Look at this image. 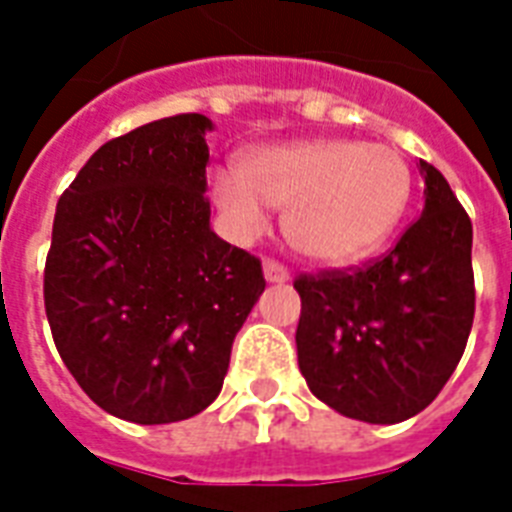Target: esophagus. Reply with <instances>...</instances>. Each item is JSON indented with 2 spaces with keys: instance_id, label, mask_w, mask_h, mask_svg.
<instances>
[{
  "instance_id": "1",
  "label": "esophagus",
  "mask_w": 512,
  "mask_h": 512,
  "mask_svg": "<svg viewBox=\"0 0 512 512\" xmlns=\"http://www.w3.org/2000/svg\"><path fill=\"white\" fill-rule=\"evenodd\" d=\"M263 276L268 284H284V281H289V271L281 263H276V260H265Z\"/></svg>"
}]
</instances>
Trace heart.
<instances>
[{
  "label": "heart",
  "mask_w": 512,
  "mask_h": 512,
  "mask_svg": "<svg viewBox=\"0 0 512 512\" xmlns=\"http://www.w3.org/2000/svg\"><path fill=\"white\" fill-rule=\"evenodd\" d=\"M209 196L236 239H255L268 207L284 209V233L321 265L364 260L396 231L412 199V167L385 143L319 138L252 148L239 175H209Z\"/></svg>",
  "instance_id": "obj_1"
}]
</instances>
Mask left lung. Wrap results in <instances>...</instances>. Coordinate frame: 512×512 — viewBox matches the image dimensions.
<instances>
[{"mask_svg": "<svg viewBox=\"0 0 512 512\" xmlns=\"http://www.w3.org/2000/svg\"><path fill=\"white\" fill-rule=\"evenodd\" d=\"M425 207L388 255L358 271L300 276L297 361L335 412L372 425L420 414L468 342L473 225L446 177L420 162Z\"/></svg>", "mask_w": 512, "mask_h": 512, "instance_id": "left-lung-1", "label": "left lung"}]
</instances>
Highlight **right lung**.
<instances>
[{
  "label": "right lung",
  "mask_w": 512,
  "mask_h": 512,
  "mask_svg": "<svg viewBox=\"0 0 512 512\" xmlns=\"http://www.w3.org/2000/svg\"><path fill=\"white\" fill-rule=\"evenodd\" d=\"M204 114L108 140L60 196L44 308L63 364L119 420L204 412L265 289L260 260L209 225Z\"/></svg>",
  "instance_id": "right-lung-1"
}]
</instances>
